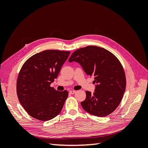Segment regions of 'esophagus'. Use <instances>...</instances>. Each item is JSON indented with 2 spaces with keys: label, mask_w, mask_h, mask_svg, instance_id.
I'll list each match as a JSON object with an SVG mask.
<instances>
[{
  "label": "esophagus",
  "mask_w": 148,
  "mask_h": 148,
  "mask_svg": "<svg viewBox=\"0 0 148 148\" xmlns=\"http://www.w3.org/2000/svg\"><path fill=\"white\" fill-rule=\"evenodd\" d=\"M69 92H70V94H71V95H73V94H75V93L76 92V91H75V90H70V91H69Z\"/></svg>",
  "instance_id": "esophagus-1"
}]
</instances>
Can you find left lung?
<instances>
[{"label":"left lung","mask_w":148,"mask_h":148,"mask_svg":"<svg viewBox=\"0 0 148 148\" xmlns=\"http://www.w3.org/2000/svg\"><path fill=\"white\" fill-rule=\"evenodd\" d=\"M69 61L78 62L97 84L93 94L86 91V99L81 102L83 109L99 117L112 113L120 104L126 88V77L119 60L104 48L89 46L75 51Z\"/></svg>","instance_id":"8db88e82"}]
</instances>
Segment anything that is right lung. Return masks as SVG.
Returning <instances> with one entry per match:
<instances>
[{
  "instance_id": "right-lung-1",
  "label": "right lung",
  "mask_w": 148,
  "mask_h": 148,
  "mask_svg": "<svg viewBox=\"0 0 148 148\" xmlns=\"http://www.w3.org/2000/svg\"><path fill=\"white\" fill-rule=\"evenodd\" d=\"M70 53L46 50L29 57L22 66L16 82L17 96L32 117L48 121L60 113L69 92L57 91L50 85Z\"/></svg>"
}]
</instances>
